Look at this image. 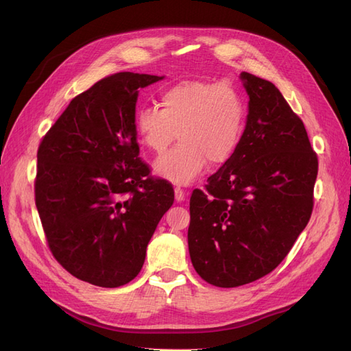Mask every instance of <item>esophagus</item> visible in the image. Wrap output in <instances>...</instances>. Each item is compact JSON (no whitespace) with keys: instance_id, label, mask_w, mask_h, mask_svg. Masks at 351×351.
Returning a JSON list of instances; mask_svg holds the SVG:
<instances>
[{"instance_id":"1","label":"esophagus","mask_w":351,"mask_h":351,"mask_svg":"<svg viewBox=\"0 0 351 351\" xmlns=\"http://www.w3.org/2000/svg\"><path fill=\"white\" fill-rule=\"evenodd\" d=\"M174 195H176V200L177 202H183L186 197V192L182 187H176L174 189Z\"/></svg>"}]
</instances>
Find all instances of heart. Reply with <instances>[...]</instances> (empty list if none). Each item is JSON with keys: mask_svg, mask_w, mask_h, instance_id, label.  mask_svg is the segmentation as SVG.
Returning <instances> with one entry per match:
<instances>
[{"mask_svg": "<svg viewBox=\"0 0 351 351\" xmlns=\"http://www.w3.org/2000/svg\"><path fill=\"white\" fill-rule=\"evenodd\" d=\"M161 107L149 105L136 112L139 141L162 154L178 134L180 142L154 164L155 173L176 184H189L210 161L227 162L240 143L246 104L230 83L184 79L161 92Z\"/></svg>", "mask_w": 351, "mask_h": 351, "instance_id": "heart-1", "label": "heart"}]
</instances>
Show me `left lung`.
I'll list each match as a JSON object with an SVG mask.
<instances>
[{"label": "left lung", "mask_w": 351, "mask_h": 351, "mask_svg": "<svg viewBox=\"0 0 351 351\" xmlns=\"http://www.w3.org/2000/svg\"><path fill=\"white\" fill-rule=\"evenodd\" d=\"M249 114L236 152L190 197L189 253L206 282L231 289L272 272L313 209L317 156L275 84L243 71Z\"/></svg>", "instance_id": "8db88e82"}]
</instances>
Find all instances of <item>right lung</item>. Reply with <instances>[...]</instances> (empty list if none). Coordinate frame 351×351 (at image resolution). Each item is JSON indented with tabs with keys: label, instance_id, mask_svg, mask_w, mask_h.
Returning <instances> with one entry per match:
<instances>
[{
	"label": "right lung",
	"instance_id": "add662e5",
	"mask_svg": "<svg viewBox=\"0 0 351 351\" xmlns=\"http://www.w3.org/2000/svg\"><path fill=\"white\" fill-rule=\"evenodd\" d=\"M162 77L115 73L74 97L38 147L35 204L52 256L73 277L114 289L141 272L174 190L139 158V89Z\"/></svg>",
	"mask_w": 351,
	"mask_h": 351
}]
</instances>
